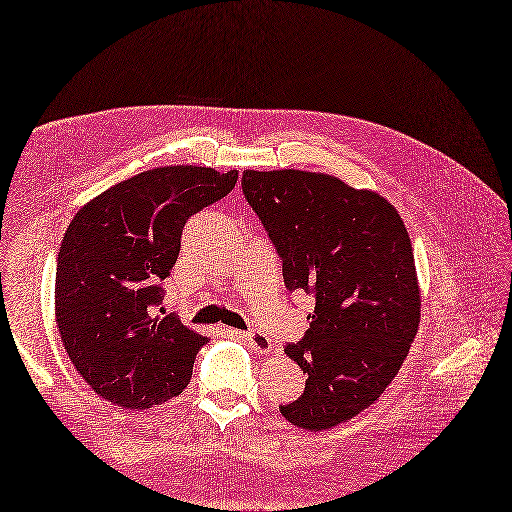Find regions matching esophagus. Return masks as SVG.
<instances>
[{"instance_id":"obj_1","label":"esophagus","mask_w":512,"mask_h":512,"mask_svg":"<svg viewBox=\"0 0 512 512\" xmlns=\"http://www.w3.org/2000/svg\"><path fill=\"white\" fill-rule=\"evenodd\" d=\"M243 339H246L248 348H252L254 352H260V354L269 352V350L273 348L271 337L266 335L264 331H260V329H252V331H246V333H243Z\"/></svg>"}]
</instances>
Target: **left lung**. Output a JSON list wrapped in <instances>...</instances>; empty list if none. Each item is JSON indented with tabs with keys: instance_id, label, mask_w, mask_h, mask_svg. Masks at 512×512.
Returning <instances> with one entry per match:
<instances>
[{
	"instance_id": "1",
	"label": "left lung",
	"mask_w": 512,
	"mask_h": 512,
	"mask_svg": "<svg viewBox=\"0 0 512 512\" xmlns=\"http://www.w3.org/2000/svg\"><path fill=\"white\" fill-rule=\"evenodd\" d=\"M241 189L283 262L289 291L314 298L285 354L308 375L279 406L323 431L369 408L398 375L421 321L415 256L398 210L375 191L306 170H243Z\"/></svg>"
}]
</instances>
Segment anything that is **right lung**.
Wrapping results in <instances>:
<instances>
[{
	"instance_id": "1",
	"label": "right lung",
	"mask_w": 512,
	"mask_h": 512,
	"mask_svg": "<svg viewBox=\"0 0 512 512\" xmlns=\"http://www.w3.org/2000/svg\"><path fill=\"white\" fill-rule=\"evenodd\" d=\"M237 170H145L85 204L58 252L56 323L75 369L95 394L129 410L179 396L208 342L164 300L189 216L223 200Z\"/></svg>"
}]
</instances>
